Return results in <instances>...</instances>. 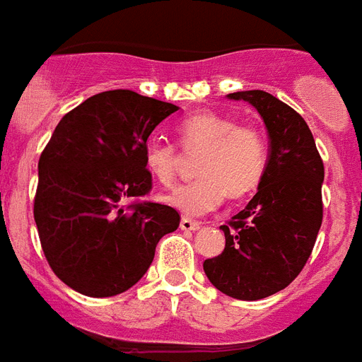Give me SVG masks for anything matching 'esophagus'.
<instances>
[{
	"label": "esophagus",
	"instance_id": "1",
	"mask_svg": "<svg viewBox=\"0 0 362 362\" xmlns=\"http://www.w3.org/2000/svg\"><path fill=\"white\" fill-rule=\"evenodd\" d=\"M179 226H181V230H185V231H196V230H199V226H202V224H199L198 221H192V218H187V216H183Z\"/></svg>",
	"mask_w": 362,
	"mask_h": 362
}]
</instances>
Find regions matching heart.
I'll use <instances>...</instances> for the list:
<instances>
[{
	"instance_id": "obj_1",
	"label": "heart",
	"mask_w": 362,
	"mask_h": 362,
	"mask_svg": "<svg viewBox=\"0 0 362 362\" xmlns=\"http://www.w3.org/2000/svg\"><path fill=\"white\" fill-rule=\"evenodd\" d=\"M185 151H202L196 164L199 177L164 196V202L185 215H205L222 204L224 196L243 198L263 179L267 168V138L259 127L239 123L230 115L202 112L177 125ZM179 149L166 141H149L144 153L147 172L164 187L177 175Z\"/></svg>"
}]
</instances>
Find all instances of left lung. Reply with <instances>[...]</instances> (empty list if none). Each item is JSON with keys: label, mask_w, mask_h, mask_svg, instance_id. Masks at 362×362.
I'll return each mask as SVG.
<instances>
[{"label": "left lung", "mask_w": 362, "mask_h": 362, "mask_svg": "<svg viewBox=\"0 0 362 362\" xmlns=\"http://www.w3.org/2000/svg\"><path fill=\"white\" fill-rule=\"evenodd\" d=\"M258 110L269 134V160L258 192L224 224L226 247L204 262L211 284L241 300L284 290L308 262L322 226L325 170L306 121L271 93L228 95Z\"/></svg>", "instance_id": "left-lung-1"}]
</instances>
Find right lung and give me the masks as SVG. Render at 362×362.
I'll return each instance as SVG.
<instances>
[{
  "label": "right lung",
  "instance_id": "right-lung-1",
  "mask_svg": "<svg viewBox=\"0 0 362 362\" xmlns=\"http://www.w3.org/2000/svg\"><path fill=\"white\" fill-rule=\"evenodd\" d=\"M177 106L129 89L93 95L63 115L39 158L33 216L62 282L89 297L123 293L146 274L157 243L177 230L173 207L124 204L149 194V134Z\"/></svg>",
  "mask_w": 362,
  "mask_h": 362
}]
</instances>
